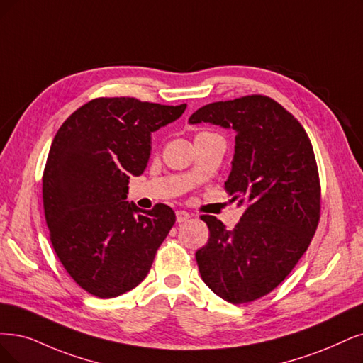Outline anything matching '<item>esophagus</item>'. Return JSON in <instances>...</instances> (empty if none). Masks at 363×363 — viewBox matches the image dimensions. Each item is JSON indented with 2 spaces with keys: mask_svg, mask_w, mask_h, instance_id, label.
<instances>
[{
  "mask_svg": "<svg viewBox=\"0 0 363 363\" xmlns=\"http://www.w3.org/2000/svg\"><path fill=\"white\" fill-rule=\"evenodd\" d=\"M190 217H191L190 212H186V211H177V221H178V223H184V221L189 220Z\"/></svg>",
  "mask_w": 363,
  "mask_h": 363,
  "instance_id": "obj_1",
  "label": "esophagus"
}]
</instances>
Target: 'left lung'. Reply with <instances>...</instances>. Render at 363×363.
<instances>
[{"mask_svg": "<svg viewBox=\"0 0 363 363\" xmlns=\"http://www.w3.org/2000/svg\"><path fill=\"white\" fill-rule=\"evenodd\" d=\"M236 131L224 190L247 209L235 229L202 216L208 244L196 251L205 284L239 305L279 286L310 247L320 221L321 186L310 138L274 99L251 94L209 103L190 116Z\"/></svg>", "mask_w": 363, "mask_h": 363, "instance_id": "8db88e82", "label": "left lung"}]
</instances>
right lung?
Masks as SVG:
<instances>
[{"instance_id":"right-lung-1","label":"right lung","mask_w":363,"mask_h":363,"mask_svg":"<svg viewBox=\"0 0 363 363\" xmlns=\"http://www.w3.org/2000/svg\"><path fill=\"white\" fill-rule=\"evenodd\" d=\"M186 104L99 97L80 106L53 138L43 172L49 238L64 269L92 296L116 298L150 272L174 212L127 202L130 174L143 173L151 133Z\"/></svg>"}]
</instances>
